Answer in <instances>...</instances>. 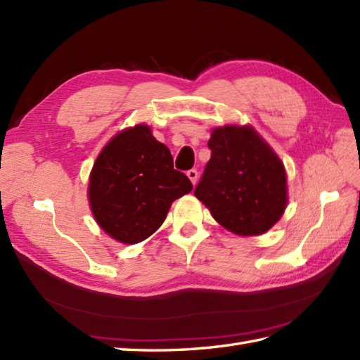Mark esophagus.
<instances>
[{
	"label": "esophagus",
	"mask_w": 360,
	"mask_h": 360,
	"mask_svg": "<svg viewBox=\"0 0 360 360\" xmlns=\"http://www.w3.org/2000/svg\"><path fill=\"white\" fill-rule=\"evenodd\" d=\"M187 176H188V179L192 181V184L195 186L196 181H198V172H196V170H188V172H187Z\"/></svg>",
	"instance_id": "1"
}]
</instances>
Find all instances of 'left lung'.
Returning a JSON list of instances; mask_svg holds the SVG:
<instances>
[{
    "label": "left lung",
    "instance_id": "8db88e82",
    "mask_svg": "<svg viewBox=\"0 0 360 360\" xmlns=\"http://www.w3.org/2000/svg\"><path fill=\"white\" fill-rule=\"evenodd\" d=\"M207 145L212 156L195 196L227 231L244 236L269 231L288 204L278 156L248 125L215 128Z\"/></svg>",
    "mask_w": 360,
    "mask_h": 360
}]
</instances>
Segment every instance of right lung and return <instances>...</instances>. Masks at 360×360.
I'll list each match as a JSON object with an SVG mask.
<instances>
[{
	"mask_svg": "<svg viewBox=\"0 0 360 360\" xmlns=\"http://www.w3.org/2000/svg\"><path fill=\"white\" fill-rule=\"evenodd\" d=\"M192 182L173 168L172 153L147 125L127 128L105 145L89 176L93 215L111 238L141 243L155 233Z\"/></svg>",
	"mask_w": 360,
	"mask_h": 360,
	"instance_id": "obj_1",
	"label": "right lung"
}]
</instances>
